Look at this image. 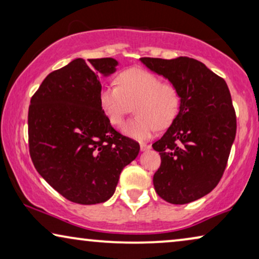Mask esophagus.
I'll return each instance as SVG.
<instances>
[{"label": "esophagus", "instance_id": "esophagus-1", "mask_svg": "<svg viewBox=\"0 0 259 259\" xmlns=\"http://www.w3.org/2000/svg\"><path fill=\"white\" fill-rule=\"evenodd\" d=\"M150 148H151V145L144 144V143L140 144V150L141 151H147V150H150Z\"/></svg>", "mask_w": 259, "mask_h": 259}]
</instances>
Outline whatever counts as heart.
<instances>
[{
	"instance_id": "heart-1",
	"label": "heart",
	"mask_w": 259,
	"mask_h": 259,
	"mask_svg": "<svg viewBox=\"0 0 259 259\" xmlns=\"http://www.w3.org/2000/svg\"><path fill=\"white\" fill-rule=\"evenodd\" d=\"M115 83L99 92V104L113 126H121L136 105L137 116L122 127L133 139L145 140L157 128H166L178 115L182 97L178 87L143 68H127L118 73Z\"/></svg>"
}]
</instances>
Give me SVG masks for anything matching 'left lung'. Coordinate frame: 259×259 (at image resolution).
Instances as JSON below:
<instances>
[{"instance_id": "1", "label": "left lung", "mask_w": 259, "mask_h": 259, "mask_svg": "<svg viewBox=\"0 0 259 259\" xmlns=\"http://www.w3.org/2000/svg\"><path fill=\"white\" fill-rule=\"evenodd\" d=\"M140 60L175 83L182 97L176 120L152 145L161 158L155 192L167 203H191L218 185L228 165L237 130L231 94L225 80L198 60Z\"/></svg>"}]
</instances>
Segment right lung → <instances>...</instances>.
Returning <instances> with one entry per match:
<instances>
[{
  "label": "right lung",
  "instance_id": "obj_1",
  "mask_svg": "<svg viewBox=\"0 0 259 259\" xmlns=\"http://www.w3.org/2000/svg\"><path fill=\"white\" fill-rule=\"evenodd\" d=\"M116 65L112 58L75 59L48 74L30 99L31 161L42 178L73 203L108 200L122 168L139 153V144L116 132L99 104L97 74H112Z\"/></svg>",
  "mask_w": 259,
  "mask_h": 259
}]
</instances>
